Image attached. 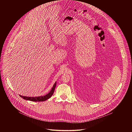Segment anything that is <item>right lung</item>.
Listing matches in <instances>:
<instances>
[{
	"mask_svg": "<svg viewBox=\"0 0 132 132\" xmlns=\"http://www.w3.org/2000/svg\"><path fill=\"white\" fill-rule=\"evenodd\" d=\"M56 85V82H55V84H54L51 91L48 94H46L44 96H36V97H28V96H22V95H20V96L22 98H23V99L26 100H29V101H33V102H43L46 100H47L48 99H49V98H50L51 97V96L54 93Z\"/></svg>",
	"mask_w": 132,
	"mask_h": 132,
	"instance_id": "obj_1",
	"label": "right lung"
}]
</instances>
